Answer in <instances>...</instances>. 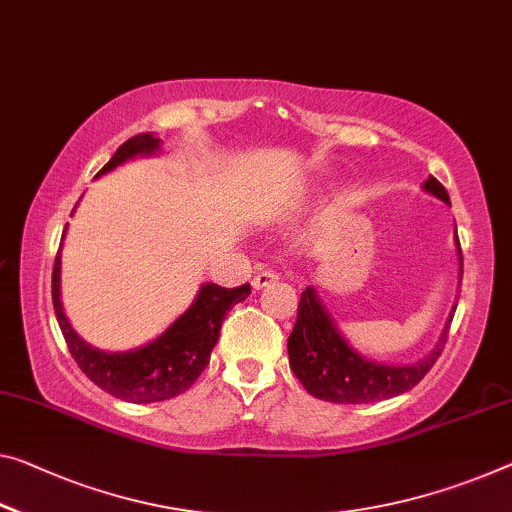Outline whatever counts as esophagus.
Wrapping results in <instances>:
<instances>
[{
    "mask_svg": "<svg viewBox=\"0 0 512 512\" xmlns=\"http://www.w3.org/2000/svg\"><path fill=\"white\" fill-rule=\"evenodd\" d=\"M277 279H279V272L261 270V272L254 274V279H251V286H254V290H261L265 286H270V283L277 281Z\"/></svg>",
    "mask_w": 512,
    "mask_h": 512,
    "instance_id": "esophagus-1",
    "label": "esophagus"
}]
</instances>
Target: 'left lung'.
<instances>
[{"mask_svg":"<svg viewBox=\"0 0 512 512\" xmlns=\"http://www.w3.org/2000/svg\"><path fill=\"white\" fill-rule=\"evenodd\" d=\"M423 190L437 196L439 201L451 203L444 185L437 178L430 176L423 183ZM458 256L462 274L460 242ZM453 313L455 304L437 345L421 361L405 366L375 364V361L361 357L355 348H350V343L338 332L332 316L318 300L316 290L309 286L300 297L293 334L288 336L290 368L311 396L327 400V403L359 405L400 396V393L410 391L414 384H419L435 366L437 357L444 350Z\"/></svg>","mask_w":512,"mask_h":512,"instance_id":"1","label":"left lung"}]
</instances>
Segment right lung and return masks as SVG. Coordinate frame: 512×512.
I'll return each instance as SVG.
<instances>
[{
    "label": "right lung",
    "mask_w": 512,
    "mask_h": 512,
    "mask_svg": "<svg viewBox=\"0 0 512 512\" xmlns=\"http://www.w3.org/2000/svg\"><path fill=\"white\" fill-rule=\"evenodd\" d=\"M160 146L162 141L151 132H141L119 146L98 176L137 155H153ZM249 293V283L238 288L203 283L190 309L151 343L128 352H102L77 336L61 306V249L52 270V304L70 355L93 384L128 403H157L190 389L208 366L226 311L247 300Z\"/></svg>",
    "instance_id": "obj_1"
}]
</instances>
